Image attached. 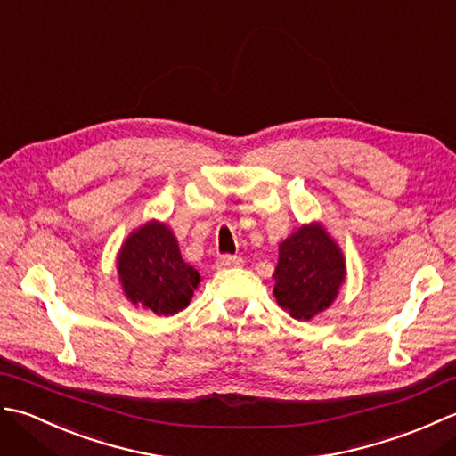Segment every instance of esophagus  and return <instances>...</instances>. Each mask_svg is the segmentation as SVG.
Listing matches in <instances>:
<instances>
[{"label":"esophagus","instance_id":"esophagus-1","mask_svg":"<svg viewBox=\"0 0 456 456\" xmlns=\"http://www.w3.org/2000/svg\"><path fill=\"white\" fill-rule=\"evenodd\" d=\"M244 262H241V257L240 256H230V254H224V256H220L218 257V262H216V265L220 267V269H226V267H238V265H241Z\"/></svg>","mask_w":456,"mask_h":456}]
</instances>
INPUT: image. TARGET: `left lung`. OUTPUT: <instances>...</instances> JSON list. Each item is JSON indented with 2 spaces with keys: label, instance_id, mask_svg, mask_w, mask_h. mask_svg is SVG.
<instances>
[{
  "label": "left lung",
  "instance_id": "8db88e82",
  "mask_svg": "<svg viewBox=\"0 0 456 456\" xmlns=\"http://www.w3.org/2000/svg\"><path fill=\"white\" fill-rule=\"evenodd\" d=\"M273 295L293 319L309 321L334 301L345 259L322 226H303L280 246Z\"/></svg>",
  "mask_w": 456,
  "mask_h": 456
}]
</instances>
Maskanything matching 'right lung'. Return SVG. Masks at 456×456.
<instances>
[{
    "mask_svg": "<svg viewBox=\"0 0 456 456\" xmlns=\"http://www.w3.org/2000/svg\"><path fill=\"white\" fill-rule=\"evenodd\" d=\"M118 272L127 299L163 317L183 311L200 281L197 269L181 257L173 232L159 222H150L127 238Z\"/></svg>",
    "mask_w": 456,
    "mask_h": 456,
    "instance_id": "1",
    "label": "right lung"
}]
</instances>
